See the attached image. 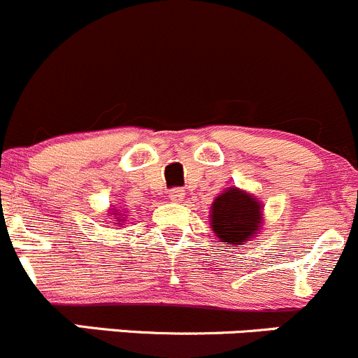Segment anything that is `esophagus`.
I'll use <instances>...</instances> for the list:
<instances>
[{"mask_svg": "<svg viewBox=\"0 0 358 358\" xmlns=\"http://www.w3.org/2000/svg\"><path fill=\"white\" fill-rule=\"evenodd\" d=\"M183 197H185V190L180 189V187H175V189L169 190V199L173 202H180Z\"/></svg>", "mask_w": 358, "mask_h": 358, "instance_id": "1", "label": "esophagus"}]
</instances>
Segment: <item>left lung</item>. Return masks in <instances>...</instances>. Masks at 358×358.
I'll return each instance as SVG.
<instances>
[{
    "instance_id": "left-lung-1",
    "label": "left lung",
    "mask_w": 358,
    "mask_h": 358,
    "mask_svg": "<svg viewBox=\"0 0 358 358\" xmlns=\"http://www.w3.org/2000/svg\"><path fill=\"white\" fill-rule=\"evenodd\" d=\"M211 209L213 230L222 243L232 246H243L262 223L259 202L239 189H230L216 197Z\"/></svg>"
}]
</instances>
